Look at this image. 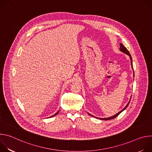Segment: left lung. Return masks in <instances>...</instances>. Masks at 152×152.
<instances>
[{"label": "left lung", "mask_w": 152, "mask_h": 152, "mask_svg": "<svg viewBox=\"0 0 152 152\" xmlns=\"http://www.w3.org/2000/svg\"><path fill=\"white\" fill-rule=\"evenodd\" d=\"M120 50L121 51V52H123V53H126V55H127L129 57H130V59H131V66H132V70H134V69H133V67H132V57H131V54H130V53H129V52L127 50V49L124 46V45H123V44H121V43H120ZM132 97V96H131ZM131 99H130V100L129 101V102H128V103L127 104V105L123 108V109L121 110V111H120L119 113H118L117 114H116L115 115H113V116H112V117H107V118H97V117H95V116H94V115H92L91 114H89L88 113V114L90 115H91V116H92V117H95V118H99V119H100V120H111V119H113V118H115L116 117H117L121 112H123L124 110H126V107L128 106V105H129V103H130V101H131Z\"/></svg>", "instance_id": "8db88e82"}]
</instances>
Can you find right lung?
Here are the masks:
<instances>
[{
    "instance_id": "1",
    "label": "right lung",
    "mask_w": 152,
    "mask_h": 152,
    "mask_svg": "<svg viewBox=\"0 0 152 152\" xmlns=\"http://www.w3.org/2000/svg\"><path fill=\"white\" fill-rule=\"evenodd\" d=\"M59 111H58V112H57V113H56V114H54V115H52V116H51V117H49V118H50V117H54V116H55V115H57V114H58V113H59Z\"/></svg>"
}]
</instances>
